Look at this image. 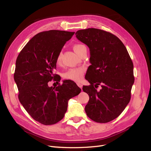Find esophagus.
Wrapping results in <instances>:
<instances>
[{"mask_svg":"<svg viewBox=\"0 0 151 151\" xmlns=\"http://www.w3.org/2000/svg\"><path fill=\"white\" fill-rule=\"evenodd\" d=\"M77 86H78L80 88H83V84H82L81 83H77Z\"/></svg>","mask_w":151,"mask_h":151,"instance_id":"esophagus-1","label":"esophagus"}]
</instances>
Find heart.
I'll list each match as a JSON object with an SVG mask.
<instances>
[{
  "mask_svg": "<svg viewBox=\"0 0 151 151\" xmlns=\"http://www.w3.org/2000/svg\"><path fill=\"white\" fill-rule=\"evenodd\" d=\"M73 49L74 52L79 55L84 50H86L85 45L83 44H76L73 46ZM62 53L60 52L58 54L56 59V62L57 64H60L62 62ZM84 74V70L82 68H72L67 70L63 75V77L66 79L72 80L79 82L83 79Z\"/></svg>",
  "mask_w": 151,
  "mask_h": 151,
  "instance_id": "heart-1",
  "label": "heart"
}]
</instances>
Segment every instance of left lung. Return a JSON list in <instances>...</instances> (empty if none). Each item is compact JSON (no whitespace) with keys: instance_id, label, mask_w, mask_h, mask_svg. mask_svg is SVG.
Instances as JSON below:
<instances>
[{"instance_id":"1","label":"left lung","mask_w":151,"mask_h":151,"mask_svg":"<svg viewBox=\"0 0 151 151\" xmlns=\"http://www.w3.org/2000/svg\"><path fill=\"white\" fill-rule=\"evenodd\" d=\"M76 35L90 51L91 65L86 76L91 84L83 88L89 96L85 111L96 122H109L119 116L130 101L134 83L133 62L122 41L109 32L88 28ZM99 85L102 89L98 91L95 88Z\"/></svg>"}]
</instances>
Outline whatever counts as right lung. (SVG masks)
Returning <instances> with one entry per match:
<instances>
[{"label":"right lung","instance_id":"right-lung-1","mask_svg":"<svg viewBox=\"0 0 151 151\" xmlns=\"http://www.w3.org/2000/svg\"><path fill=\"white\" fill-rule=\"evenodd\" d=\"M75 32L60 30L43 31L33 36L22 49L16 62L14 74L19 91V101L29 115L45 125L60 121L67 109L68 101L81 89L74 81H64L57 87H49L58 54Z\"/></svg>","mask_w":151,"mask_h":151}]
</instances>
